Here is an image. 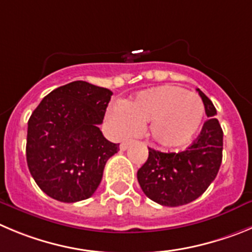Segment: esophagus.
<instances>
[{
  "label": "esophagus",
  "mask_w": 252,
  "mask_h": 252,
  "mask_svg": "<svg viewBox=\"0 0 252 252\" xmlns=\"http://www.w3.org/2000/svg\"><path fill=\"white\" fill-rule=\"evenodd\" d=\"M133 142V140H126V141H124L121 144V146H120V149L122 150V151H125V150L127 149L128 147V145H131Z\"/></svg>",
  "instance_id": "34e87169"
}]
</instances>
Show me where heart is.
<instances>
[{
    "label": "heart",
    "instance_id": "obj_1",
    "mask_svg": "<svg viewBox=\"0 0 252 252\" xmlns=\"http://www.w3.org/2000/svg\"><path fill=\"white\" fill-rule=\"evenodd\" d=\"M201 98L192 92L172 85L142 91L125 107H116L111 119L121 135L149 124L147 135L161 147H177L197 133L204 121Z\"/></svg>",
    "mask_w": 252,
    "mask_h": 252
}]
</instances>
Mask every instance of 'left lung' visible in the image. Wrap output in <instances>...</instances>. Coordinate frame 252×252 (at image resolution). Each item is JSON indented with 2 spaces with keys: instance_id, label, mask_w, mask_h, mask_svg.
<instances>
[{
  "instance_id": "left-lung-1",
  "label": "left lung",
  "mask_w": 252,
  "mask_h": 252,
  "mask_svg": "<svg viewBox=\"0 0 252 252\" xmlns=\"http://www.w3.org/2000/svg\"><path fill=\"white\" fill-rule=\"evenodd\" d=\"M207 120L195 141L181 152H161L149 149V158L137 171L138 184L152 201L176 207L193 201L206 191L222 161L223 132L216 108L197 89Z\"/></svg>"
}]
</instances>
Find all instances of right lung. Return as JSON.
<instances>
[{"instance_id":"right-lung-1","label":"right lung","mask_w":252,"mask_h":252,"mask_svg":"<svg viewBox=\"0 0 252 252\" xmlns=\"http://www.w3.org/2000/svg\"><path fill=\"white\" fill-rule=\"evenodd\" d=\"M112 92L73 81L43 97L27 128L26 158L38 188L61 202L91 197L119 144L103 137L102 124Z\"/></svg>"}]
</instances>
